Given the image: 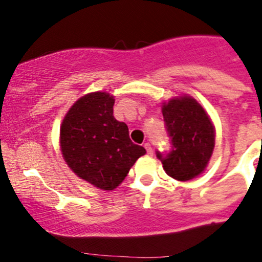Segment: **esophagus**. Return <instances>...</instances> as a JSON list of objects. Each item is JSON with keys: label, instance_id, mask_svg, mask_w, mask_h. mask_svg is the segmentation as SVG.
I'll list each match as a JSON object with an SVG mask.
<instances>
[{"label": "esophagus", "instance_id": "1", "mask_svg": "<svg viewBox=\"0 0 262 262\" xmlns=\"http://www.w3.org/2000/svg\"><path fill=\"white\" fill-rule=\"evenodd\" d=\"M144 148H146V150H147V155H152L153 149H152V146H150L149 143H144Z\"/></svg>", "mask_w": 262, "mask_h": 262}]
</instances>
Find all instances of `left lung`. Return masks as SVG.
Here are the masks:
<instances>
[{
    "label": "left lung",
    "instance_id": "obj_1",
    "mask_svg": "<svg viewBox=\"0 0 262 262\" xmlns=\"http://www.w3.org/2000/svg\"><path fill=\"white\" fill-rule=\"evenodd\" d=\"M170 152L156 150L166 173L179 181L194 179L204 171L214 148V126L204 109L191 97L171 100L162 107Z\"/></svg>",
    "mask_w": 262,
    "mask_h": 262
}]
</instances>
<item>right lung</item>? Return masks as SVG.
Instances as JSON below:
<instances>
[{
    "instance_id": "add662e5",
    "label": "right lung",
    "mask_w": 262,
    "mask_h": 262,
    "mask_svg": "<svg viewBox=\"0 0 262 262\" xmlns=\"http://www.w3.org/2000/svg\"><path fill=\"white\" fill-rule=\"evenodd\" d=\"M114 99L92 92L76 101L60 126L63 157L73 172L94 186L113 190L146 153L129 138L125 123L113 115Z\"/></svg>"
}]
</instances>
